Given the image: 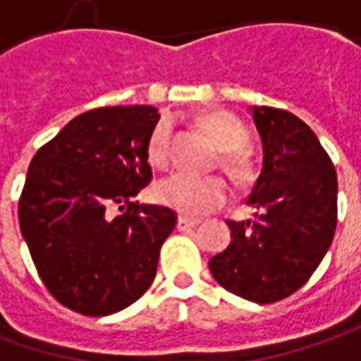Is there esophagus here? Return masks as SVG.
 I'll return each instance as SVG.
<instances>
[{"label": "esophagus", "instance_id": "34e87169", "mask_svg": "<svg viewBox=\"0 0 361 361\" xmlns=\"http://www.w3.org/2000/svg\"><path fill=\"white\" fill-rule=\"evenodd\" d=\"M199 226V219H192V217H185V215H180L178 217V221H176V227L180 229V231H187V229H192V227Z\"/></svg>", "mask_w": 361, "mask_h": 361}]
</instances>
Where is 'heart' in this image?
I'll return each mask as SVG.
<instances>
[{
	"instance_id": "b5f03b06",
	"label": "heart",
	"mask_w": 361,
	"mask_h": 361,
	"mask_svg": "<svg viewBox=\"0 0 361 361\" xmlns=\"http://www.w3.org/2000/svg\"><path fill=\"white\" fill-rule=\"evenodd\" d=\"M201 126L209 135L226 150L224 158L229 171L238 178H247L252 172L250 154L243 148L247 142V130L240 118L229 111H213L201 119ZM171 134L172 121L162 118L150 132L148 137V160L154 166H166L171 156ZM229 189L221 176L215 174H190V172H174L162 178L156 185V199L158 203L174 209L185 215H205L213 209L221 207L226 203Z\"/></svg>"
}]
</instances>
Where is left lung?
Listing matches in <instances>:
<instances>
[{
  "mask_svg": "<svg viewBox=\"0 0 361 361\" xmlns=\"http://www.w3.org/2000/svg\"><path fill=\"white\" fill-rule=\"evenodd\" d=\"M264 148L247 197L254 219L227 221L231 243L209 260L226 290L252 302L290 297L311 279L337 226V174L313 130L290 111L252 107Z\"/></svg>",
  "mask_w": 361,
  "mask_h": 361,
  "instance_id": "8db88e82",
  "label": "left lung"
}]
</instances>
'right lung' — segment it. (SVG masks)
<instances>
[{"mask_svg": "<svg viewBox=\"0 0 361 361\" xmlns=\"http://www.w3.org/2000/svg\"><path fill=\"white\" fill-rule=\"evenodd\" d=\"M158 119L150 105L85 111L30 162L20 229L44 286L75 313H118L156 276L176 213L135 197L152 180L146 146Z\"/></svg>", "mask_w": 361, "mask_h": 361, "instance_id": "obj_1", "label": "right lung"}]
</instances>
